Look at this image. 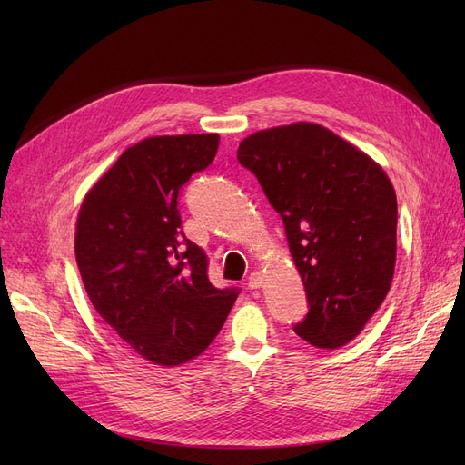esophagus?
I'll return each instance as SVG.
<instances>
[{
	"mask_svg": "<svg viewBox=\"0 0 465 465\" xmlns=\"http://www.w3.org/2000/svg\"><path fill=\"white\" fill-rule=\"evenodd\" d=\"M262 282H263V277H262V273H260V272H254V273H251V275H249V288H251V290L260 288V286H262Z\"/></svg>",
	"mask_w": 465,
	"mask_h": 465,
	"instance_id": "esophagus-1",
	"label": "esophagus"
}]
</instances>
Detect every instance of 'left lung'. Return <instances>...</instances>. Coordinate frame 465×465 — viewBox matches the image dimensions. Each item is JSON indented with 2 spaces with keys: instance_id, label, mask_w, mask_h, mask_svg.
<instances>
[{
  "instance_id": "obj_1",
  "label": "left lung",
  "mask_w": 465,
  "mask_h": 465,
  "mask_svg": "<svg viewBox=\"0 0 465 465\" xmlns=\"http://www.w3.org/2000/svg\"><path fill=\"white\" fill-rule=\"evenodd\" d=\"M237 160L282 218L309 303L294 331L316 349L351 343L394 277L392 183L368 154L312 122L249 135Z\"/></svg>"
}]
</instances>
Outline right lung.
Wrapping results in <instances>:
<instances>
[{
    "mask_svg": "<svg viewBox=\"0 0 465 465\" xmlns=\"http://www.w3.org/2000/svg\"><path fill=\"white\" fill-rule=\"evenodd\" d=\"M220 137L160 135L130 146L81 205L75 256L86 294L134 352L158 365L202 354L239 290L207 277V256L181 230L179 190L214 160Z\"/></svg>",
    "mask_w": 465,
    "mask_h": 465,
    "instance_id": "right-lung-1",
    "label": "right lung"
}]
</instances>
